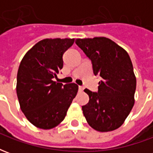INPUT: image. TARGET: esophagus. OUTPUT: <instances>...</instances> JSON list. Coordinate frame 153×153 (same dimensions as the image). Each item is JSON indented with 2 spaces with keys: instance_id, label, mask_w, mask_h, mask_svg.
Returning a JSON list of instances; mask_svg holds the SVG:
<instances>
[{
  "instance_id": "obj_1",
  "label": "esophagus",
  "mask_w": 153,
  "mask_h": 153,
  "mask_svg": "<svg viewBox=\"0 0 153 153\" xmlns=\"http://www.w3.org/2000/svg\"><path fill=\"white\" fill-rule=\"evenodd\" d=\"M83 89H84V87H83V86H79V90L80 92H83Z\"/></svg>"
}]
</instances>
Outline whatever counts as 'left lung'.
<instances>
[{
  "instance_id": "8db88e82",
  "label": "left lung",
  "mask_w": 153,
  "mask_h": 153,
  "mask_svg": "<svg viewBox=\"0 0 153 153\" xmlns=\"http://www.w3.org/2000/svg\"><path fill=\"white\" fill-rule=\"evenodd\" d=\"M75 43L92 61L93 74L102 78L97 92L84 90L89 102L82 106L83 115L97 131L115 130L134 104L136 78L130 57L115 42L104 37L79 38Z\"/></svg>"
}]
</instances>
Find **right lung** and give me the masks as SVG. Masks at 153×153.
Listing matches in <instances>:
<instances>
[{
    "label": "right lung",
    "instance_id": "add662e5",
    "mask_svg": "<svg viewBox=\"0 0 153 153\" xmlns=\"http://www.w3.org/2000/svg\"><path fill=\"white\" fill-rule=\"evenodd\" d=\"M74 39H44L35 44L23 58L17 74L16 93L28 121L43 129L63 120L79 86L53 81L63 68V54Z\"/></svg>",
    "mask_w": 153,
    "mask_h": 153
}]
</instances>
